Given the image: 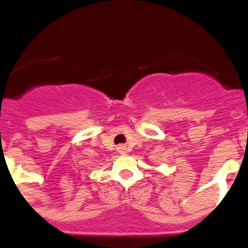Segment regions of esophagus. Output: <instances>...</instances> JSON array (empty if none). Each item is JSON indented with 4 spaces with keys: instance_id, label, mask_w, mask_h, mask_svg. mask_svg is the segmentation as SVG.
Listing matches in <instances>:
<instances>
[{
    "instance_id": "34e87169",
    "label": "esophagus",
    "mask_w": 248,
    "mask_h": 248,
    "mask_svg": "<svg viewBox=\"0 0 248 248\" xmlns=\"http://www.w3.org/2000/svg\"><path fill=\"white\" fill-rule=\"evenodd\" d=\"M119 152L121 155L126 154V149H124V146H122V145H121V146H119Z\"/></svg>"
}]
</instances>
